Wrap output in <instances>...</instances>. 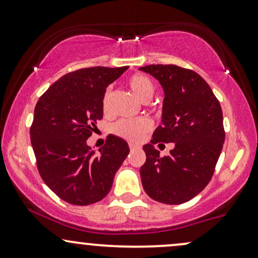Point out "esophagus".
I'll return each mask as SVG.
<instances>
[{"mask_svg":"<svg viewBox=\"0 0 258 258\" xmlns=\"http://www.w3.org/2000/svg\"><path fill=\"white\" fill-rule=\"evenodd\" d=\"M138 148H139V145L133 144V143H130V149H131V150H136V149H138Z\"/></svg>","mask_w":258,"mask_h":258,"instance_id":"esophagus-1","label":"esophagus"}]
</instances>
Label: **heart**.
Returning a JSON list of instances; mask_svg holds the SVG:
<instances>
[{"mask_svg":"<svg viewBox=\"0 0 258 258\" xmlns=\"http://www.w3.org/2000/svg\"><path fill=\"white\" fill-rule=\"evenodd\" d=\"M128 86L133 92V95L137 97L139 101L148 102L153 97L155 92V86L153 82L148 77L143 74H135L128 79ZM108 99H109V92H105L103 97V109L107 110ZM153 127V122L147 117H141V119H122L114 123L113 132L114 135L119 137L127 139V141L138 143L141 142L145 133L149 132Z\"/></svg>","mask_w":258,"mask_h":258,"instance_id":"1","label":"heart"}]
</instances>
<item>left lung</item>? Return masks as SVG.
<instances>
[{"label": "left lung", "instance_id": "8db88e82", "mask_svg": "<svg viewBox=\"0 0 258 258\" xmlns=\"http://www.w3.org/2000/svg\"><path fill=\"white\" fill-rule=\"evenodd\" d=\"M139 71L159 80L163 89L161 125L143 147L141 167L149 197L164 204H181L209 184L225 142L221 105L200 74L175 64H149ZM174 142L161 158L156 142Z\"/></svg>", "mask_w": 258, "mask_h": 258}]
</instances>
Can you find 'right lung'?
<instances>
[{"mask_svg":"<svg viewBox=\"0 0 258 258\" xmlns=\"http://www.w3.org/2000/svg\"><path fill=\"white\" fill-rule=\"evenodd\" d=\"M127 68L91 67L68 73L37 102L30 136L39 174L67 203L89 206L103 200L130 153L127 142L113 135L98 155L86 142L103 117L105 89Z\"/></svg>","mask_w":258,"mask_h":258,"instance_id":"right-lung-1","label":"right lung"}]
</instances>
